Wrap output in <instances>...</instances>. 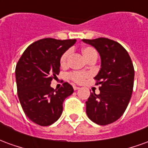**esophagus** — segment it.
<instances>
[{
	"instance_id": "esophagus-1",
	"label": "esophagus",
	"mask_w": 148,
	"mask_h": 148,
	"mask_svg": "<svg viewBox=\"0 0 148 148\" xmlns=\"http://www.w3.org/2000/svg\"><path fill=\"white\" fill-rule=\"evenodd\" d=\"M73 88H74V90H78V89H79V87L76 86H73Z\"/></svg>"
}]
</instances>
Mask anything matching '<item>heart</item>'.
I'll list each match as a JSON object with an SVG mask.
<instances>
[{
    "label": "heart",
    "mask_w": 148,
    "mask_h": 148,
    "mask_svg": "<svg viewBox=\"0 0 148 148\" xmlns=\"http://www.w3.org/2000/svg\"><path fill=\"white\" fill-rule=\"evenodd\" d=\"M82 53L84 55V57L86 58V59L89 62L93 60V59H97V53L96 50L92 47H90V46H86V47H82ZM70 55H71V50H67V51H66L62 53V55L60 57V60H59L61 66H67ZM68 76L70 77V79H71L74 82L82 83L86 79L87 77H90V74H88V73H82V72H71L69 74Z\"/></svg>",
    "instance_id": "obj_1"
}]
</instances>
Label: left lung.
Returning <instances> with one entry per match:
<instances>
[{"label": "left lung", "mask_w": 148, "mask_h": 148, "mask_svg": "<svg viewBox=\"0 0 148 148\" xmlns=\"http://www.w3.org/2000/svg\"><path fill=\"white\" fill-rule=\"evenodd\" d=\"M99 52L101 68L94 79L99 94L90 93L86 114L91 121L107 125L124 114L132 97L135 71L127 51L119 42L107 38L82 39Z\"/></svg>", "instance_id": "obj_1"}]
</instances>
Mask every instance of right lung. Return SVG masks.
Listing matches in <instances>:
<instances>
[{"label": "right lung", "mask_w": 148, "mask_h": 148, "mask_svg": "<svg viewBox=\"0 0 148 148\" xmlns=\"http://www.w3.org/2000/svg\"><path fill=\"white\" fill-rule=\"evenodd\" d=\"M76 39L45 38L32 43L24 51L16 66L17 94L24 113L40 126L58 121L64 100L74 93L68 82L58 90L51 82L60 72V57Z\"/></svg>", "instance_id": "obj_1"}]
</instances>
